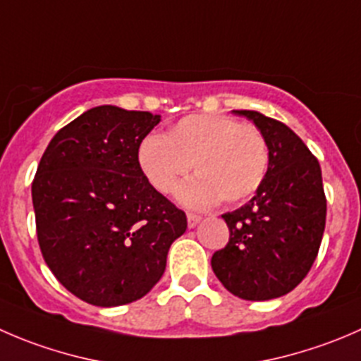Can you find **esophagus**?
Returning a JSON list of instances; mask_svg holds the SVG:
<instances>
[{
    "label": "esophagus",
    "mask_w": 361,
    "mask_h": 361,
    "mask_svg": "<svg viewBox=\"0 0 361 361\" xmlns=\"http://www.w3.org/2000/svg\"><path fill=\"white\" fill-rule=\"evenodd\" d=\"M201 220H202V216L201 215H195V213H188V215H187V222H188V227H190V229H192V227L197 226V224L201 222Z\"/></svg>",
    "instance_id": "obj_1"
}]
</instances>
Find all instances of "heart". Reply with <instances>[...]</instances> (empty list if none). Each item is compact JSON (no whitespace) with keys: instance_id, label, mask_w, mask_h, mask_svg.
<instances>
[{"instance_id":"heart-1","label":"heart","mask_w":361,"mask_h":361,"mask_svg":"<svg viewBox=\"0 0 361 361\" xmlns=\"http://www.w3.org/2000/svg\"><path fill=\"white\" fill-rule=\"evenodd\" d=\"M137 160L162 194H169L194 164L197 176L180 187L178 199L190 208H206L219 199L236 204L255 194L268 173L269 152L255 127L229 116L190 114L166 135H146Z\"/></svg>"}]
</instances>
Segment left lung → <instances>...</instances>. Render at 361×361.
<instances>
[{
    "instance_id": "8db88e82",
    "label": "left lung",
    "mask_w": 361,
    "mask_h": 361,
    "mask_svg": "<svg viewBox=\"0 0 361 361\" xmlns=\"http://www.w3.org/2000/svg\"><path fill=\"white\" fill-rule=\"evenodd\" d=\"M233 113L264 135L269 166L254 197L222 215L229 243L213 254L212 268L234 296L264 302L293 291L316 261L326 222L323 176L288 125L257 111Z\"/></svg>"
}]
</instances>
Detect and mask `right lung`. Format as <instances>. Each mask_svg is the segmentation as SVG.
Wrapping results in <instances>:
<instances>
[{
  "label": "right lung",
  "mask_w": 361,
  "mask_h": 361,
  "mask_svg": "<svg viewBox=\"0 0 361 361\" xmlns=\"http://www.w3.org/2000/svg\"><path fill=\"white\" fill-rule=\"evenodd\" d=\"M159 114L99 106L63 127L31 185L37 236L54 277L97 307L132 303L164 275L187 216L139 167Z\"/></svg>",
  "instance_id": "1"
}]
</instances>
